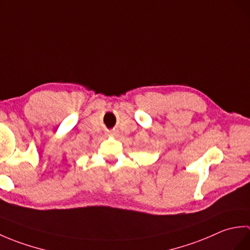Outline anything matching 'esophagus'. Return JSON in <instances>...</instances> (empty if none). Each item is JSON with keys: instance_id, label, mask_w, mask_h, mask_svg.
<instances>
[{"instance_id": "esophagus-1", "label": "esophagus", "mask_w": 250, "mask_h": 250, "mask_svg": "<svg viewBox=\"0 0 250 250\" xmlns=\"http://www.w3.org/2000/svg\"><path fill=\"white\" fill-rule=\"evenodd\" d=\"M109 134L114 136V135H116V132H115V131H110V132H109Z\"/></svg>"}]
</instances>
